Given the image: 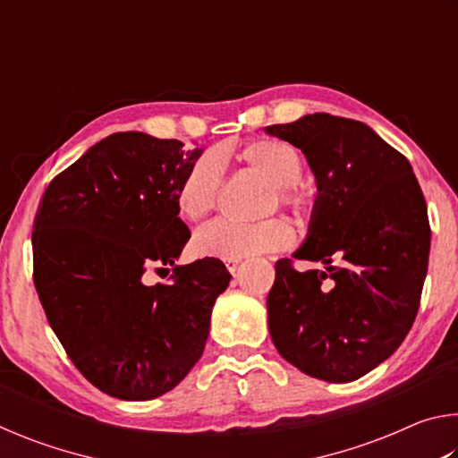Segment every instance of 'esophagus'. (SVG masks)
<instances>
[{
	"instance_id": "esophagus-1",
	"label": "esophagus",
	"mask_w": 458,
	"mask_h": 458,
	"mask_svg": "<svg viewBox=\"0 0 458 458\" xmlns=\"http://www.w3.org/2000/svg\"><path fill=\"white\" fill-rule=\"evenodd\" d=\"M224 262H226V268L230 270V273H236V268L240 265V259H228V260H224Z\"/></svg>"
}]
</instances>
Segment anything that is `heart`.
<instances>
[{
  "label": "heart",
  "mask_w": 458,
  "mask_h": 458,
  "mask_svg": "<svg viewBox=\"0 0 458 458\" xmlns=\"http://www.w3.org/2000/svg\"><path fill=\"white\" fill-rule=\"evenodd\" d=\"M236 157L273 185L270 208L278 204L299 214L307 210L309 193L297 185L305 174V159L297 147L283 139H254L240 147ZM222 182L224 164L218 153H204L193 161L175 193L177 210L183 218L190 222L204 220L218 204ZM293 240L291 224L283 218L257 224L218 220L201 228L193 236L191 246L198 257L228 260L283 250L293 244Z\"/></svg>",
  "instance_id": "obj_1"
}]
</instances>
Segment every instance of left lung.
Segmentation results:
<instances>
[{"mask_svg": "<svg viewBox=\"0 0 458 458\" xmlns=\"http://www.w3.org/2000/svg\"><path fill=\"white\" fill-rule=\"evenodd\" d=\"M268 135L299 147L317 180L305 244L293 254L325 265H275L268 331L303 374L353 382L398 350L420 307L430 224L412 165L360 121L305 114Z\"/></svg>", "mask_w": 458, "mask_h": 458, "instance_id": "left-lung-1", "label": "left lung"}]
</instances>
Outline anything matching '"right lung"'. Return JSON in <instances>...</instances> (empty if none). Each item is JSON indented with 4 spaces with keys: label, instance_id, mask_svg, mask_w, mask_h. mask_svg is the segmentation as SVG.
Segmentation results:
<instances>
[{
    "label": "right lung",
    "instance_id": "add662e5",
    "mask_svg": "<svg viewBox=\"0 0 458 458\" xmlns=\"http://www.w3.org/2000/svg\"><path fill=\"white\" fill-rule=\"evenodd\" d=\"M199 155L177 139L113 133L54 177L38 208L44 313L81 374L113 398L153 400L188 376L232 278L218 259L175 265L191 236L175 193ZM167 264L165 284L144 283L147 267Z\"/></svg>",
    "mask_w": 458,
    "mask_h": 458
}]
</instances>
